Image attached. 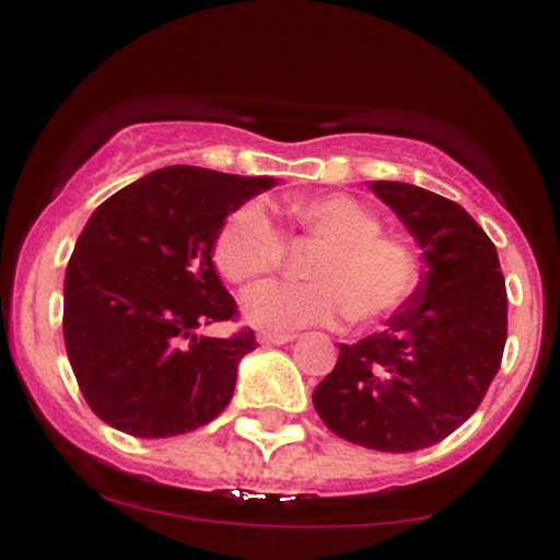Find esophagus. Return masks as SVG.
<instances>
[{
    "label": "esophagus",
    "mask_w": 560,
    "mask_h": 560,
    "mask_svg": "<svg viewBox=\"0 0 560 560\" xmlns=\"http://www.w3.org/2000/svg\"><path fill=\"white\" fill-rule=\"evenodd\" d=\"M260 345H287L292 342L294 334H276V331H260L258 334Z\"/></svg>",
    "instance_id": "obj_1"
}]
</instances>
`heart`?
Here are the masks:
<instances>
[{
    "instance_id": "obj_1",
    "label": "heart",
    "mask_w": 560,
    "mask_h": 560,
    "mask_svg": "<svg viewBox=\"0 0 560 560\" xmlns=\"http://www.w3.org/2000/svg\"><path fill=\"white\" fill-rule=\"evenodd\" d=\"M294 229L324 247L313 255L307 284L266 281L242 298L244 318L260 329H302L334 324H371L389 316L413 289V255L400 240L384 234L382 221L350 195L298 197L287 205ZM284 258V236L266 205L244 202L215 240V266L226 279L244 284L271 273Z\"/></svg>"
}]
</instances>
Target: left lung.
<instances>
[{"instance_id": "1", "label": "left lung", "mask_w": 560, "mask_h": 560, "mask_svg": "<svg viewBox=\"0 0 560 560\" xmlns=\"http://www.w3.org/2000/svg\"><path fill=\"white\" fill-rule=\"evenodd\" d=\"M371 191L423 249L421 284L387 329L339 345V361L313 389L334 434L382 453L445 440L485 400L508 334L498 249L453 199L402 182Z\"/></svg>"}]
</instances>
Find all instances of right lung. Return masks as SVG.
I'll use <instances>...</instances> for the list:
<instances>
[{"label":"right lung","mask_w":560,"mask_h":560,"mask_svg":"<svg viewBox=\"0 0 560 560\" xmlns=\"http://www.w3.org/2000/svg\"><path fill=\"white\" fill-rule=\"evenodd\" d=\"M268 176L168 165L94 210L66 271L62 334L89 408L120 432L158 440L205 427L226 408L253 329L197 337L234 320L213 247L223 221Z\"/></svg>","instance_id":"add662e5"}]
</instances>
